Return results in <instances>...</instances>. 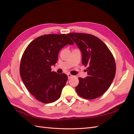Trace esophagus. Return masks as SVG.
I'll use <instances>...</instances> for the list:
<instances>
[{"mask_svg":"<svg viewBox=\"0 0 134 134\" xmlns=\"http://www.w3.org/2000/svg\"><path fill=\"white\" fill-rule=\"evenodd\" d=\"M67 75H68V79H70V78H71V77L73 76V75H71V74H67Z\"/></svg>","mask_w":134,"mask_h":134,"instance_id":"34e87169","label":"esophagus"}]
</instances>
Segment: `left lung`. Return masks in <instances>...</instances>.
I'll return each instance as SVG.
<instances>
[{
  "instance_id": "1",
  "label": "left lung",
  "mask_w": 134,
  "mask_h": 134,
  "mask_svg": "<svg viewBox=\"0 0 134 134\" xmlns=\"http://www.w3.org/2000/svg\"><path fill=\"white\" fill-rule=\"evenodd\" d=\"M82 52V63L87 66L88 76L79 78L75 87L78 94L83 98L94 99L99 97L110 87L116 74V63L111 52L103 41L87 34L67 35Z\"/></svg>"
}]
</instances>
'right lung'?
<instances>
[{
	"label": "right lung",
	"mask_w": 134,
	"mask_h": 134,
	"mask_svg": "<svg viewBox=\"0 0 134 134\" xmlns=\"http://www.w3.org/2000/svg\"><path fill=\"white\" fill-rule=\"evenodd\" d=\"M74 42L65 34L40 36L28 44L24 51L19 68L26 87L38 100L50 103L58 100L68 80L65 74L51 71L58 59L60 50Z\"/></svg>",
	"instance_id": "1"
}]
</instances>
